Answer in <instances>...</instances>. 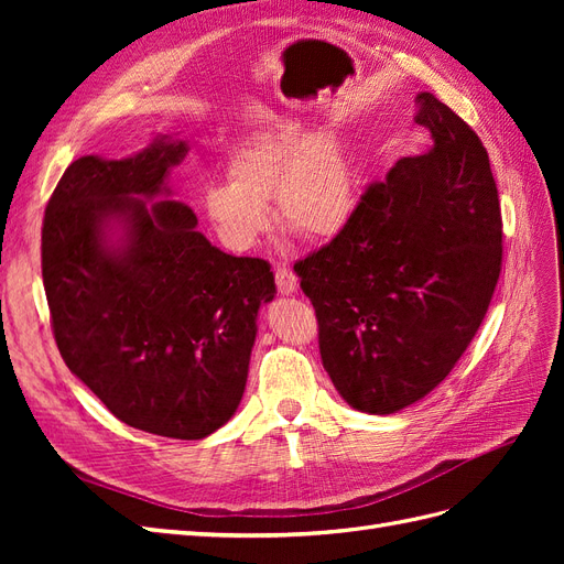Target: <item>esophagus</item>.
Returning <instances> with one entry per match:
<instances>
[{"mask_svg":"<svg viewBox=\"0 0 564 564\" xmlns=\"http://www.w3.org/2000/svg\"><path fill=\"white\" fill-rule=\"evenodd\" d=\"M275 284H278V292L280 294H294L299 289V278L294 275V270L284 265V263H278L275 268Z\"/></svg>","mask_w":564,"mask_h":564,"instance_id":"34e87169","label":"esophagus"}]
</instances>
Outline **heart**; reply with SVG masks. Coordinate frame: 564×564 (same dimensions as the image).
<instances>
[{
    "label": "heart",
    "instance_id": "b5f03b06",
    "mask_svg": "<svg viewBox=\"0 0 564 564\" xmlns=\"http://www.w3.org/2000/svg\"><path fill=\"white\" fill-rule=\"evenodd\" d=\"M278 224L303 240H332L352 218L355 172L332 131L280 122L249 135L226 160V183L207 187L202 212L224 247L247 253Z\"/></svg>",
    "mask_w": 564,
    "mask_h": 564
}]
</instances>
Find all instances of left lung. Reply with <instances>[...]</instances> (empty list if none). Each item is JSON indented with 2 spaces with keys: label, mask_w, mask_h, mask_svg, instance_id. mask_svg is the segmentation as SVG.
Wrapping results in <instances>:
<instances>
[{
  "label": "left lung",
  "mask_w": 564,
  "mask_h": 564,
  "mask_svg": "<svg viewBox=\"0 0 564 564\" xmlns=\"http://www.w3.org/2000/svg\"><path fill=\"white\" fill-rule=\"evenodd\" d=\"M416 106L433 145L398 160L348 226L294 265L322 365L367 414H395L445 381L501 272L499 191L482 141L433 94Z\"/></svg>",
  "instance_id": "obj_1"
}]
</instances>
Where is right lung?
<instances>
[{
    "label": "right lung",
    "mask_w": 564,
    "mask_h": 564,
    "mask_svg": "<svg viewBox=\"0 0 564 564\" xmlns=\"http://www.w3.org/2000/svg\"><path fill=\"white\" fill-rule=\"evenodd\" d=\"M185 152L158 135L131 158L67 166L44 212L42 278L67 369L131 429L202 440L245 395L275 278L214 247L172 199L166 176Z\"/></svg>",
    "instance_id": "add662e5"
}]
</instances>
